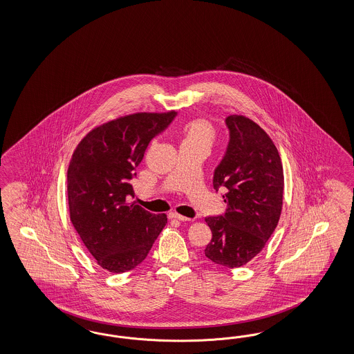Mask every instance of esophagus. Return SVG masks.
<instances>
[{
  "label": "esophagus",
  "mask_w": 354,
  "mask_h": 354,
  "mask_svg": "<svg viewBox=\"0 0 354 354\" xmlns=\"http://www.w3.org/2000/svg\"><path fill=\"white\" fill-rule=\"evenodd\" d=\"M170 218H171V219H176V221H182V222H189V221H192L191 218H187V216L178 214V213H171Z\"/></svg>",
  "instance_id": "esophagus-1"
}]
</instances>
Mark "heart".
Instances as JSON below:
<instances>
[{
    "label": "heart",
    "instance_id": "b5f03b06",
    "mask_svg": "<svg viewBox=\"0 0 354 354\" xmlns=\"http://www.w3.org/2000/svg\"><path fill=\"white\" fill-rule=\"evenodd\" d=\"M214 129L205 119H194L183 129L182 144H200L210 147L214 140Z\"/></svg>",
    "mask_w": 354,
    "mask_h": 354
}]
</instances>
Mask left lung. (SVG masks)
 <instances>
[{
  "label": "left lung",
  "mask_w": 354,
  "mask_h": 354,
  "mask_svg": "<svg viewBox=\"0 0 354 354\" xmlns=\"http://www.w3.org/2000/svg\"><path fill=\"white\" fill-rule=\"evenodd\" d=\"M230 140L215 167L213 185L227 203L225 214L206 216L212 241L205 256L223 268H240L257 256L278 225L284 175L268 133L241 115L225 118Z\"/></svg>",
  "instance_id": "left-lung-1"
}]
</instances>
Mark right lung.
<instances>
[{"label":"right lung","instance_id":"add662e5","mask_svg":"<svg viewBox=\"0 0 354 354\" xmlns=\"http://www.w3.org/2000/svg\"><path fill=\"white\" fill-rule=\"evenodd\" d=\"M178 115L139 113L92 129L77 145L67 170L70 218L97 263L122 274L139 266L167 223L151 214L133 196L131 180L150 141Z\"/></svg>","mask_w":354,"mask_h":354}]
</instances>
